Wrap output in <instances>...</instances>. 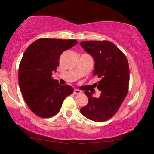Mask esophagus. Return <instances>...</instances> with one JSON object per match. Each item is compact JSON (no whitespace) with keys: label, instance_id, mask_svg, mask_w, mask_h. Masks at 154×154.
I'll use <instances>...</instances> for the list:
<instances>
[{"label":"esophagus","instance_id":"1","mask_svg":"<svg viewBox=\"0 0 154 154\" xmlns=\"http://www.w3.org/2000/svg\"><path fill=\"white\" fill-rule=\"evenodd\" d=\"M80 93H81V91L78 89H75V91H74V94H75V95L79 94Z\"/></svg>","mask_w":154,"mask_h":154}]
</instances>
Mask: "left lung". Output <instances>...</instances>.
Masks as SVG:
<instances>
[{"label":"left lung","mask_w":154,"mask_h":154,"mask_svg":"<svg viewBox=\"0 0 154 154\" xmlns=\"http://www.w3.org/2000/svg\"><path fill=\"white\" fill-rule=\"evenodd\" d=\"M80 45L94 59L93 75L100 78L98 88L101 91L99 98L85 92L88 103L80 109V112L93 121H106L117 112L128 95L130 82L128 59L114 43L108 40L82 41Z\"/></svg>","instance_id":"1"}]
</instances>
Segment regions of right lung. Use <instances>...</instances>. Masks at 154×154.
<instances>
[{
    "mask_svg": "<svg viewBox=\"0 0 154 154\" xmlns=\"http://www.w3.org/2000/svg\"><path fill=\"white\" fill-rule=\"evenodd\" d=\"M76 40L41 38L26 48L19 67V84L23 98L37 116L48 118L59 112L66 96L74 89L59 84L52 77L59 65V58L77 45Z\"/></svg>",
    "mask_w": 154,
    "mask_h": 154,
    "instance_id": "1",
    "label": "right lung"
}]
</instances>
